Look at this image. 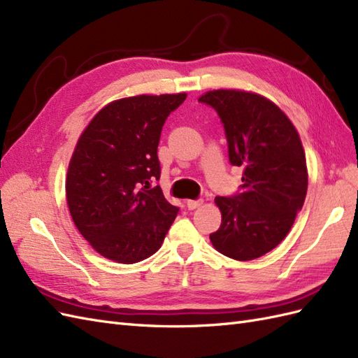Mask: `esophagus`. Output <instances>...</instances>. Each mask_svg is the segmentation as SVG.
Here are the masks:
<instances>
[{
    "label": "esophagus",
    "instance_id": "obj_1",
    "mask_svg": "<svg viewBox=\"0 0 358 358\" xmlns=\"http://www.w3.org/2000/svg\"><path fill=\"white\" fill-rule=\"evenodd\" d=\"M203 203H204L203 199H187V201H186V206H187L189 210H195V208H198L199 206H203Z\"/></svg>",
    "mask_w": 358,
    "mask_h": 358
}]
</instances>
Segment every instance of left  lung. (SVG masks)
I'll return each mask as SVG.
<instances>
[{"label":"left lung","mask_w":358,"mask_h":358,"mask_svg":"<svg viewBox=\"0 0 358 358\" xmlns=\"http://www.w3.org/2000/svg\"><path fill=\"white\" fill-rule=\"evenodd\" d=\"M198 101L216 110L228 157L243 168L242 194L215 198L222 222L210 242L230 259H259L280 245L304 206L308 172L301 137L277 104L254 92L208 90Z\"/></svg>","instance_id":"8db88e82"}]
</instances>
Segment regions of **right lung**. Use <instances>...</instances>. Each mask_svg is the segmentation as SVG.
I'll use <instances>...</instances> for the list:
<instances>
[{"label": "right lung", "instance_id": "right-lung-1", "mask_svg": "<svg viewBox=\"0 0 358 358\" xmlns=\"http://www.w3.org/2000/svg\"><path fill=\"white\" fill-rule=\"evenodd\" d=\"M187 94L112 101L78 137L66 173L77 230L103 257L133 264L157 252L178 208L160 186L157 146L164 121Z\"/></svg>", "mask_w": 358, "mask_h": 358}]
</instances>
